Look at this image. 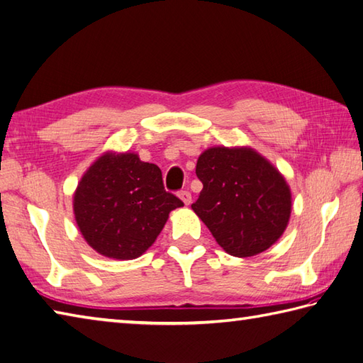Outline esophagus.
Returning <instances> with one entry per match:
<instances>
[{
	"label": "esophagus",
	"instance_id": "34e87169",
	"mask_svg": "<svg viewBox=\"0 0 363 363\" xmlns=\"http://www.w3.org/2000/svg\"><path fill=\"white\" fill-rule=\"evenodd\" d=\"M179 197L182 199L184 205H189V203H191V192H189V191H186V189L180 191V192H179Z\"/></svg>",
	"mask_w": 363,
	"mask_h": 363
}]
</instances>
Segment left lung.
Listing matches in <instances>:
<instances>
[{
  "mask_svg": "<svg viewBox=\"0 0 363 363\" xmlns=\"http://www.w3.org/2000/svg\"><path fill=\"white\" fill-rule=\"evenodd\" d=\"M203 188L191 205L227 254L252 257L286 228L290 188L277 169L252 149L213 147L197 160Z\"/></svg>",
  "mask_w": 363,
  "mask_h": 363,
  "instance_id": "left-lung-1",
  "label": "left lung"
}]
</instances>
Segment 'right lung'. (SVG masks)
<instances>
[{
  "mask_svg": "<svg viewBox=\"0 0 363 363\" xmlns=\"http://www.w3.org/2000/svg\"><path fill=\"white\" fill-rule=\"evenodd\" d=\"M183 202L162 184L161 169L136 153H105L87 169L73 197L84 240L116 260L143 255L157 240L169 213Z\"/></svg>",
  "mask_w": 363,
  "mask_h": 363,
  "instance_id": "1",
  "label": "right lung"
}]
</instances>
